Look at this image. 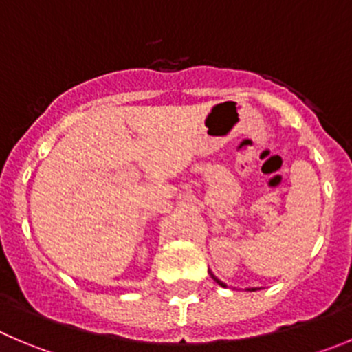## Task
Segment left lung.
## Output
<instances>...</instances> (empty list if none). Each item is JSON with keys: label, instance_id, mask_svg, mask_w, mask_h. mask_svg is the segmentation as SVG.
<instances>
[{"label": "left lung", "instance_id": "obj_1", "mask_svg": "<svg viewBox=\"0 0 352 352\" xmlns=\"http://www.w3.org/2000/svg\"><path fill=\"white\" fill-rule=\"evenodd\" d=\"M210 272V276H212V278H213V280H215L217 281V283H219V285H221V287H228V285H226L224 283V281H221V280H219V278H217V276L215 274H213V272L212 271H208ZM248 290H250V292H255V290H257V288H248Z\"/></svg>", "mask_w": 352, "mask_h": 352}]
</instances>
